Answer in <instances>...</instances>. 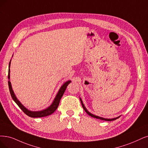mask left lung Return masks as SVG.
Masks as SVG:
<instances>
[{
	"label": "left lung",
	"mask_w": 148,
	"mask_h": 148,
	"mask_svg": "<svg viewBox=\"0 0 148 148\" xmlns=\"http://www.w3.org/2000/svg\"><path fill=\"white\" fill-rule=\"evenodd\" d=\"M80 102H81V103H82V107H83V108H84V110L86 112V113L88 114V115H90V116H91V117H93V118H97V119H101V120H104V121H113V120H115V119H116L117 118H118L119 117H117V118H112V119H107V118H102V117H99V116H96V115H95V114H91V113H90L88 110H86V108H85V107L84 106V103H83V102H82V99H80Z\"/></svg>",
	"instance_id": "left-lung-1"
}]
</instances>
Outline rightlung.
I'll use <instances>...</instances> for the list:
<instances>
[{"label":"right lung","mask_w":148,"mask_h":148,"mask_svg":"<svg viewBox=\"0 0 148 148\" xmlns=\"http://www.w3.org/2000/svg\"><path fill=\"white\" fill-rule=\"evenodd\" d=\"M10 62L9 63V69H8V78L9 79L8 80V86H9V90H10V92L11 96H12V97L13 98V101L17 103V105L19 107V108L23 110L24 113H25L27 116H29L30 117L32 118H41V117H45V116H47L50 115L52 113H53L55 111L57 110V108L58 107L59 103L60 101V99H61L62 97L63 96L64 92L66 89L67 86L71 83V80H68L62 86L61 88L59 90L58 93L55 98L53 102H52V104L49 106V107H47V108L43 110H41V111H37V112H33V111H30L28 109L26 108L22 103L20 102V101H19V100L17 99V97H16L14 91H13L12 87V85H11V82L10 81Z\"/></svg>","instance_id":"add662e5"}]
</instances>
